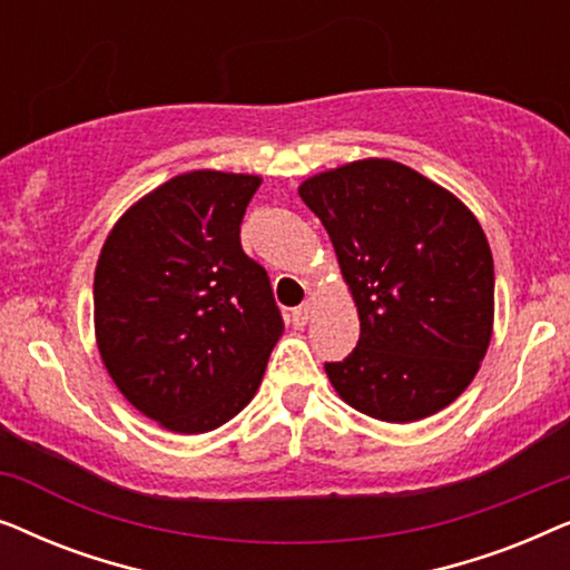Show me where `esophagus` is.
I'll list each match as a JSON object with an SVG mask.
<instances>
[{"instance_id":"obj_1","label":"esophagus","mask_w":570,"mask_h":570,"mask_svg":"<svg viewBox=\"0 0 570 570\" xmlns=\"http://www.w3.org/2000/svg\"><path fill=\"white\" fill-rule=\"evenodd\" d=\"M311 314H314V303H311V301L301 303L298 308H293V324H295V326H306Z\"/></svg>"}]
</instances>
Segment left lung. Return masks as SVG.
I'll return each instance as SVG.
<instances>
[{
	"mask_svg": "<svg viewBox=\"0 0 570 570\" xmlns=\"http://www.w3.org/2000/svg\"><path fill=\"white\" fill-rule=\"evenodd\" d=\"M298 194L330 233L361 318L357 347L324 365L334 392L384 423L449 407L493 337V254L478 217L386 158L324 170Z\"/></svg>",
	"mask_w": 570,
	"mask_h": 570,
	"instance_id": "8db88e82",
	"label": "left lung"
}]
</instances>
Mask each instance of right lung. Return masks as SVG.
Wrapping results in <instances>:
<instances>
[{
	"instance_id": "right-lung-1",
	"label": "right lung",
	"mask_w": 570,
	"mask_h": 570,
	"mask_svg": "<svg viewBox=\"0 0 570 570\" xmlns=\"http://www.w3.org/2000/svg\"><path fill=\"white\" fill-rule=\"evenodd\" d=\"M262 178L174 176L137 199L100 248L92 303L100 361L131 407L207 433L254 400L285 324L240 220Z\"/></svg>"
}]
</instances>
